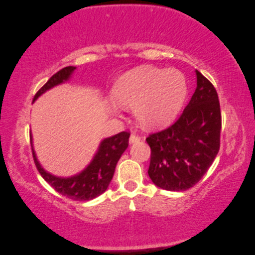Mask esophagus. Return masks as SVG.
<instances>
[{"mask_svg": "<svg viewBox=\"0 0 255 255\" xmlns=\"http://www.w3.org/2000/svg\"><path fill=\"white\" fill-rule=\"evenodd\" d=\"M141 137L139 135H136L135 133H132L130 135V143H135V142H139Z\"/></svg>", "mask_w": 255, "mask_h": 255, "instance_id": "obj_1", "label": "esophagus"}]
</instances>
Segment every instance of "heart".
<instances>
[{
  "mask_svg": "<svg viewBox=\"0 0 255 255\" xmlns=\"http://www.w3.org/2000/svg\"><path fill=\"white\" fill-rule=\"evenodd\" d=\"M115 99L133 106L136 120L145 128H160L172 122L184 104L187 81L177 69L139 66L124 73L113 89Z\"/></svg>",
  "mask_w": 255,
  "mask_h": 255,
  "instance_id": "1",
  "label": "heart"
}]
</instances>
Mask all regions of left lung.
I'll use <instances>...</instances> for the list:
<instances>
[{
  "mask_svg": "<svg viewBox=\"0 0 255 255\" xmlns=\"http://www.w3.org/2000/svg\"><path fill=\"white\" fill-rule=\"evenodd\" d=\"M197 89L174 124L145 139L149 177L167 191H186L208 172L220 148L222 113L214 85L197 70Z\"/></svg>",
  "mask_w": 255,
  "mask_h": 255,
  "instance_id": "obj_1",
  "label": "left lung"
}]
</instances>
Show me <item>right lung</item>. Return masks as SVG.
Masks as SVG:
<instances>
[{"label": "right lung", "instance_id": "right-lung-1", "mask_svg": "<svg viewBox=\"0 0 255 255\" xmlns=\"http://www.w3.org/2000/svg\"><path fill=\"white\" fill-rule=\"evenodd\" d=\"M74 70H76L74 66H66L52 76L51 79L37 91L33 97V102L46 90L69 80ZM128 137H130V132L123 131L114 136L103 140L93 161L85 170L72 177L62 178L46 172L37 160L31 145L33 161H35V165L41 177L58 193L69 199L76 200V201H89L91 199L97 198L98 195L107 190L113 175H114L116 164L125 149L128 148Z\"/></svg>", "mask_w": 255, "mask_h": 255}]
</instances>
